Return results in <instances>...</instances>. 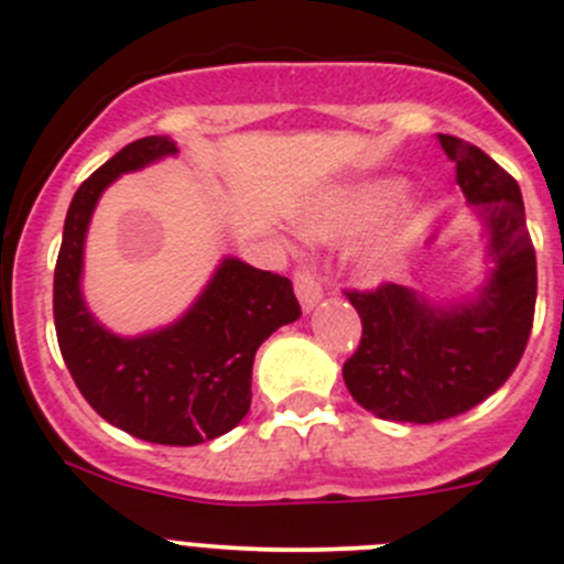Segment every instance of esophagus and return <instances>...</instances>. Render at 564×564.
Returning <instances> with one entry per match:
<instances>
[{"label":"esophagus","mask_w":564,"mask_h":564,"mask_svg":"<svg viewBox=\"0 0 564 564\" xmlns=\"http://www.w3.org/2000/svg\"><path fill=\"white\" fill-rule=\"evenodd\" d=\"M294 292H297V300H300V306H303V312H312V308L317 306L319 297H323V286H319L317 267L314 264L297 267V272H294Z\"/></svg>","instance_id":"1"}]
</instances>
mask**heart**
I'll return each instance as SVG.
<instances>
[{"label": "heart", "mask_w": 564, "mask_h": 564, "mask_svg": "<svg viewBox=\"0 0 564 564\" xmlns=\"http://www.w3.org/2000/svg\"><path fill=\"white\" fill-rule=\"evenodd\" d=\"M389 197V186H376V188H361V192L347 194L339 203L328 205V208L317 210L306 219V234L317 236V239H330V236H341L347 230L359 228L361 223L376 214L383 205V199ZM417 228L414 225H392L389 230H383L367 252L361 256V270L370 278H389L398 267H401L403 256H406L409 245H412Z\"/></svg>", "instance_id": "b5f03b06"}]
</instances>
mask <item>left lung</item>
I'll return each mask as SVG.
<instances>
[{
    "instance_id": "8db88e82",
    "label": "left lung",
    "mask_w": 564,
    "mask_h": 564,
    "mask_svg": "<svg viewBox=\"0 0 564 564\" xmlns=\"http://www.w3.org/2000/svg\"><path fill=\"white\" fill-rule=\"evenodd\" d=\"M440 144L489 225L496 267L462 306H431L398 283L345 292L361 341L341 376L359 406L398 423H440L478 406L512 376L534 323L536 256L518 181L470 141L440 135Z\"/></svg>"
}]
</instances>
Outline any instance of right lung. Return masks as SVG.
I'll use <instances>...</instances> for the list:
<instances>
[{
	"mask_svg": "<svg viewBox=\"0 0 564 564\" xmlns=\"http://www.w3.org/2000/svg\"><path fill=\"white\" fill-rule=\"evenodd\" d=\"M175 152L166 135H147L83 181L63 225L52 312L63 361L99 417L155 445H199L228 434L250 412L256 350L300 317V303L289 278L225 258L170 328L128 339L94 319L80 292L94 205L119 175Z\"/></svg>",
	"mask_w": 564,
	"mask_h": 564,
	"instance_id": "right-lung-1",
	"label": "right lung"
}]
</instances>
